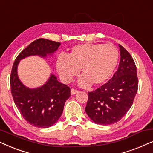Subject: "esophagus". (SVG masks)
<instances>
[{"label":"esophagus","mask_w":153,"mask_h":153,"mask_svg":"<svg viewBox=\"0 0 153 153\" xmlns=\"http://www.w3.org/2000/svg\"><path fill=\"white\" fill-rule=\"evenodd\" d=\"M78 89H74V88H72L71 89V94L72 95H73V94H75L76 93H78Z\"/></svg>","instance_id":"esophagus-1"}]
</instances>
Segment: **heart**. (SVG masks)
Wrapping results in <instances>:
<instances>
[{
	"mask_svg": "<svg viewBox=\"0 0 153 153\" xmlns=\"http://www.w3.org/2000/svg\"><path fill=\"white\" fill-rule=\"evenodd\" d=\"M118 60L119 52L112 44L78 45L68 56H59L56 69L65 82H71L81 69V86H99L111 78Z\"/></svg>",
	"mask_w": 153,
	"mask_h": 153,
	"instance_id": "b5f03b06",
	"label": "heart"
}]
</instances>
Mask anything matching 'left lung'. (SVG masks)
<instances>
[{
  "label": "left lung",
  "mask_w": 153,
  "mask_h": 153,
  "mask_svg": "<svg viewBox=\"0 0 153 153\" xmlns=\"http://www.w3.org/2000/svg\"><path fill=\"white\" fill-rule=\"evenodd\" d=\"M120 61L113 76L99 88L88 91L85 112L97 124L109 125L120 120L133 104L138 90L136 66L132 56L119 45Z\"/></svg>",
  "instance_id": "obj_1"
}]
</instances>
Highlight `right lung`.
I'll return each instance as SVG.
<instances>
[{
	"label": "right lung",
	"instance_id": "right-lung-1",
	"mask_svg": "<svg viewBox=\"0 0 153 153\" xmlns=\"http://www.w3.org/2000/svg\"><path fill=\"white\" fill-rule=\"evenodd\" d=\"M60 45L59 42L39 38L22 50L13 64L10 81L12 95L22 117L34 127L48 128L57 122L65 102L71 96V88L52 75L43 86L28 89L18 78L17 65L26 56H46L57 50Z\"/></svg>",
	"mask_w": 153,
	"mask_h": 153
}]
</instances>
